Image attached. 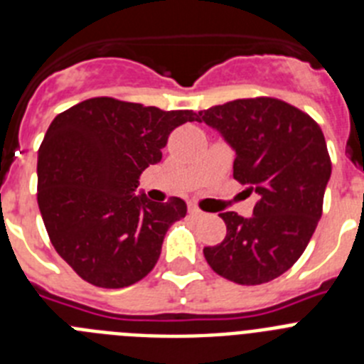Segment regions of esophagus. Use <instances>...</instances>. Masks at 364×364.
<instances>
[{
    "mask_svg": "<svg viewBox=\"0 0 364 364\" xmlns=\"http://www.w3.org/2000/svg\"><path fill=\"white\" fill-rule=\"evenodd\" d=\"M189 215H191V217H195V218H200V217H204V211L198 210L195 204H189Z\"/></svg>",
    "mask_w": 364,
    "mask_h": 364,
    "instance_id": "obj_1",
    "label": "esophagus"
}]
</instances>
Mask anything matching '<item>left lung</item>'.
Instances as JSON below:
<instances>
[{"mask_svg": "<svg viewBox=\"0 0 364 364\" xmlns=\"http://www.w3.org/2000/svg\"><path fill=\"white\" fill-rule=\"evenodd\" d=\"M233 147V178L255 191L253 215L220 213L228 233L204 247L220 277L255 286L277 279L306 250L323 215L332 175L324 134L306 112L282 100L244 98L198 112Z\"/></svg>", "mask_w": 364, "mask_h": 364, "instance_id": "left-lung-1", "label": "left lung"}]
</instances>
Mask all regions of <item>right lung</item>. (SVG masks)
Instances as JSON below:
<instances>
[{
  "label": "right lung",
  "mask_w": 364,
  "mask_h": 364,
  "mask_svg": "<svg viewBox=\"0 0 364 364\" xmlns=\"http://www.w3.org/2000/svg\"><path fill=\"white\" fill-rule=\"evenodd\" d=\"M186 122H198L197 112L100 96L49 125L38 151V205L54 250L83 281L125 288L154 268L167 230L188 205L176 197L156 204L134 191Z\"/></svg>",
  "instance_id": "1"
}]
</instances>
